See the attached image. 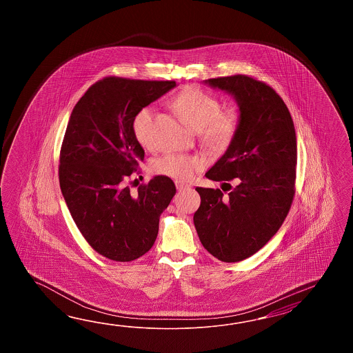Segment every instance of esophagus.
Wrapping results in <instances>:
<instances>
[{"label":"esophagus","mask_w":353,"mask_h":353,"mask_svg":"<svg viewBox=\"0 0 353 353\" xmlns=\"http://www.w3.org/2000/svg\"><path fill=\"white\" fill-rule=\"evenodd\" d=\"M175 187L176 189L181 192V190H188V189H190V185L189 184H185V183H183V181H179V180H176L175 181Z\"/></svg>","instance_id":"esophagus-1"}]
</instances>
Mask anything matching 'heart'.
<instances>
[{
	"label": "heart",
	"mask_w": 353,
	"mask_h": 353,
	"mask_svg": "<svg viewBox=\"0 0 353 353\" xmlns=\"http://www.w3.org/2000/svg\"><path fill=\"white\" fill-rule=\"evenodd\" d=\"M173 107L189 128L199 132V139L213 151H225L239 128V114L233 108H219L217 98L208 92L189 87L174 98ZM154 108L145 105L132 119V132L137 143L150 146ZM207 166V159L201 154H165L151 163L157 175L185 181Z\"/></svg>",
	"instance_id": "heart-1"
}]
</instances>
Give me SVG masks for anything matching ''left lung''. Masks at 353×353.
I'll list each match as a JSON object with an SVG mask.
<instances>
[{"label": "left lung", "instance_id": "8db88e82", "mask_svg": "<svg viewBox=\"0 0 353 353\" xmlns=\"http://www.w3.org/2000/svg\"><path fill=\"white\" fill-rule=\"evenodd\" d=\"M204 83L230 93L240 110L232 143L205 176L223 184L234 179L238 185L230 186L225 198L221 189L195 188L201 205L193 221L210 255L237 263L263 248L289 213L295 193V128L270 85L241 74Z\"/></svg>", "mask_w": 353, "mask_h": 353}]
</instances>
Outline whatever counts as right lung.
I'll return each instance as SVG.
<instances>
[{
    "label": "right lung",
    "mask_w": 353,
    "mask_h": 353,
    "mask_svg": "<svg viewBox=\"0 0 353 353\" xmlns=\"http://www.w3.org/2000/svg\"><path fill=\"white\" fill-rule=\"evenodd\" d=\"M175 85L174 81L107 77L88 88L68 122L60 189L83 237L113 261H132L152 248L159 218L176 192L173 180L163 175L135 193L126 187L145 157L132 119Z\"/></svg>",
    "instance_id": "obj_1"
}]
</instances>
